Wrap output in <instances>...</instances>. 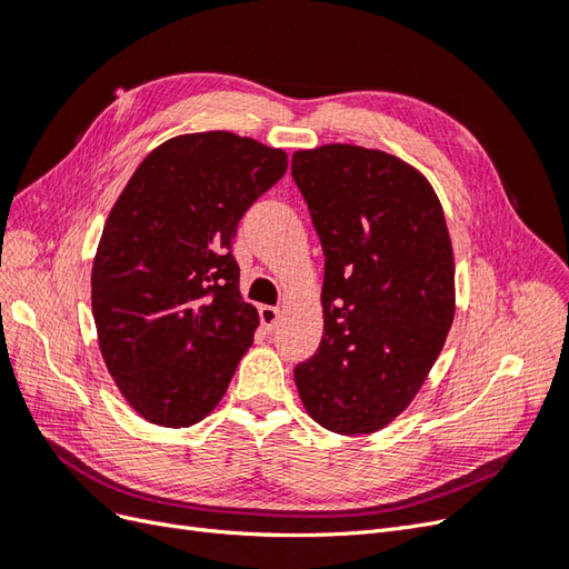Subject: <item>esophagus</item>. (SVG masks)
<instances>
[{
  "label": "esophagus",
  "instance_id": "1",
  "mask_svg": "<svg viewBox=\"0 0 569 569\" xmlns=\"http://www.w3.org/2000/svg\"><path fill=\"white\" fill-rule=\"evenodd\" d=\"M258 316H261V325L266 327V330H272V327L280 320V308L278 306H261Z\"/></svg>",
  "mask_w": 569,
  "mask_h": 569
}]
</instances>
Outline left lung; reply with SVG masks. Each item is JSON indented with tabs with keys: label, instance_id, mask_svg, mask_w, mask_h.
Segmentation results:
<instances>
[{
	"label": "left lung",
	"instance_id": "obj_1",
	"mask_svg": "<svg viewBox=\"0 0 569 569\" xmlns=\"http://www.w3.org/2000/svg\"><path fill=\"white\" fill-rule=\"evenodd\" d=\"M291 178L325 251L322 341L295 382L318 425L372 435L416 399L451 330L443 209L418 168L380 149H301Z\"/></svg>",
	"mask_w": 569,
	"mask_h": 569
}]
</instances>
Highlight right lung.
Segmentation results:
<instances>
[{
    "label": "right lung",
    "mask_w": 569,
    "mask_h": 569,
    "mask_svg": "<svg viewBox=\"0 0 569 569\" xmlns=\"http://www.w3.org/2000/svg\"><path fill=\"white\" fill-rule=\"evenodd\" d=\"M284 173L282 149L192 132L153 149L113 203L92 263V316L113 382L144 420L197 425L226 396L258 327L232 239Z\"/></svg>",
    "instance_id": "add662e5"
}]
</instances>
